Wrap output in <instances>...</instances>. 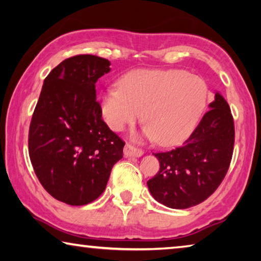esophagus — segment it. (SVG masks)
<instances>
[{
  "label": "esophagus",
  "instance_id": "1",
  "mask_svg": "<svg viewBox=\"0 0 261 261\" xmlns=\"http://www.w3.org/2000/svg\"><path fill=\"white\" fill-rule=\"evenodd\" d=\"M123 153L126 156H135V158H139V156H141L144 154V151L142 149H139L137 147H134V146H132L129 144H127L124 146V149H123Z\"/></svg>",
  "mask_w": 261,
  "mask_h": 261
}]
</instances>
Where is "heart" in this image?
<instances>
[{
  "instance_id": "heart-1",
  "label": "heart",
  "mask_w": 261,
  "mask_h": 261,
  "mask_svg": "<svg viewBox=\"0 0 261 261\" xmlns=\"http://www.w3.org/2000/svg\"><path fill=\"white\" fill-rule=\"evenodd\" d=\"M120 87L103 91L102 116L113 130L121 132L141 117V137L163 146L183 141L205 108L208 87L201 77L180 70H135Z\"/></svg>"
}]
</instances>
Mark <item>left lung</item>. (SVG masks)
<instances>
[{
  "mask_svg": "<svg viewBox=\"0 0 261 261\" xmlns=\"http://www.w3.org/2000/svg\"><path fill=\"white\" fill-rule=\"evenodd\" d=\"M234 148V121L220 92L183 146L154 153L160 169L147 181L151 195L172 209H187L205 201L219 188Z\"/></svg>",
  "mask_w": 261,
  "mask_h": 261,
  "instance_id": "1",
  "label": "left lung"
}]
</instances>
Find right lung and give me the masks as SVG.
<instances>
[{
	"label": "right lung",
	"mask_w": 261,
	"mask_h": 261,
	"mask_svg": "<svg viewBox=\"0 0 261 261\" xmlns=\"http://www.w3.org/2000/svg\"><path fill=\"white\" fill-rule=\"evenodd\" d=\"M110 62L91 55L63 60L45 78L28 135L34 172L49 195L84 205L105 191L124 142L102 120L96 82Z\"/></svg>",
	"instance_id": "1"
}]
</instances>
